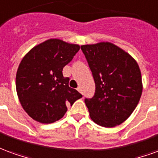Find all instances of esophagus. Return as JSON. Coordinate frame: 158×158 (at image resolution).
Masks as SVG:
<instances>
[{
  "mask_svg": "<svg viewBox=\"0 0 158 158\" xmlns=\"http://www.w3.org/2000/svg\"><path fill=\"white\" fill-rule=\"evenodd\" d=\"M77 91H78V92H80V93H81V88L80 87H77Z\"/></svg>",
  "mask_w": 158,
  "mask_h": 158,
  "instance_id": "esophagus-1",
  "label": "esophagus"
}]
</instances>
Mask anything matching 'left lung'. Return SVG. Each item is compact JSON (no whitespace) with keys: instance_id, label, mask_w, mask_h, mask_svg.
<instances>
[{"instance_id":"8db88e82","label":"left lung","mask_w":158,"mask_h":158,"mask_svg":"<svg viewBox=\"0 0 158 158\" xmlns=\"http://www.w3.org/2000/svg\"><path fill=\"white\" fill-rule=\"evenodd\" d=\"M95 81V93L85 98L91 118L103 127H114L127 119L142 93L137 62L109 42L81 46Z\"/></svg>"}]
</instances>
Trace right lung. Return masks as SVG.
<instances>
[{
  "label": "right lung",
  "instance_id": "1",
  "mask_svg": "<svg viewBox=\"0 0 158 158\" xmlns=\"http://www.w3.org/2000/svg\"><path fill=\"white\" fill-rule=\"evenodd\" d=\"M80 46L50 39L33 47L18 66L16 88L23 109L34 120L50 124L65 115L82 95L69 87L62 71Z\"/></svg>",
  "mask_w": 158,
  "mask_h": 158
}]
</instances>
